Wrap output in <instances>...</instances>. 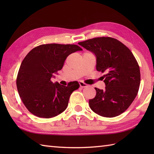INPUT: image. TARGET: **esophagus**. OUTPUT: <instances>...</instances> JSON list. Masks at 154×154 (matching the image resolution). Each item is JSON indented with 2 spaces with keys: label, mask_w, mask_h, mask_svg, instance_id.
Masks as SVG:
<instances>
[{
  "label": "esophagus",
  "mask_w": 154,
  "mask_h": 154,
  "mask_svg": "<svg viewBox=\"0 0 154 154\" xmlns=\"http://www.w3.org/2000/svg\"><path fill=\"white\" fill-rule=\"evenodd\" d=\"M79 85H80L81 87L83 88V87H86L87 86V85L85 84V83H84L83 82H81V81H80V82H79Z\"/></svg>",
  "instance_id": "esophagus-1"
}]
</instances>
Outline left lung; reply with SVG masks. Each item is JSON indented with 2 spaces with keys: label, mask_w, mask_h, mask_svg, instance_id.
Segmentation results:
<instances>
[{
  "label": "left lung",
  "mask_w": 154,
  "mask_h": 154,
  "mask_svg": "<svg viewBox=\"0 0 154 154\" xmlns=\"http://www.w3.org/2000/svg\"><path fill=\"white\" fill-rule=\"evenodd\" d=\"M78 44L94 54L98 71L105 72L104 90L95 88L96 96L89 99L93 112L108 118L123 113L134 100L140 83V67L128 48L116 39L100 37Z\"/></svg>",
  "instance_id": "left-lung-1"
}]
</instances>
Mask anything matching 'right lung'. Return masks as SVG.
I'll return each mask as SVG.
<instances>
[{"label":"right lung","instance_id":"1","mask_svg":"<svg viewBox=\"0 0 154 154\" xmlns=\"http://www.w3.org/2000/svg\"><path fill=\"white\" fill-rule=\"evenodd\" d=\"M83 50L77 45H40L29 52L20 67L16 86L26 109L45 119L57 116L68 106L70 95L79 87L74 81L68 86L51 81L58 74L69 55Z\"/></svg>","mask_w":154,"mask_h":154}]
</instances>
